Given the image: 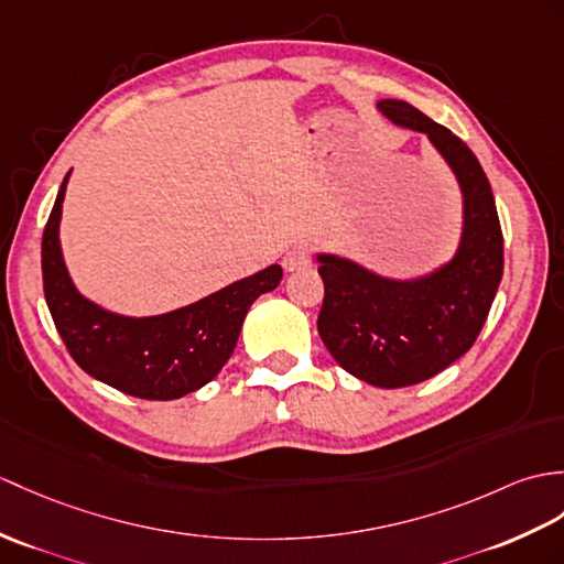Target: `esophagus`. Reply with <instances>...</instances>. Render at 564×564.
<instances>
[{
	"mask_svg": "<svg viewBox=\"0 0 564 564\" xmlns=\"http://www.w3.org/2000/svg\"><path fill=\"white\" fill-rule=\"evenodd\" d=\"M310 261H312L310 247L307 245H293L283 257V269L285 271H303V269L310 267Z\"/></svg>",
	"mask_w": 564,
	"mask_h": 564,
	"instance_id": "1",
	"label": "esophagus"
}]
</instances>
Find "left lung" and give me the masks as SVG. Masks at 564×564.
<instances>
[{"instance_id": "8db88e82", "label": "left lung", "mask_w": 564, "mask_h": 564, "mask_svg": "<svg viewBox=\"0 0 564 564\" xmlns=\"http://www.w3.org/2000/svg\"><path fill=\"white\" fill-rule=\"evenodd\" d=\"M379 110L427 134L464 192L459 252L425 279L389 281L348 259L319 254L324 346L352 377L399 389L435 377L476 344L502 281L505 247L490 182L474 151L409 102L387 98Z\"/></svg>"}]
</instances>
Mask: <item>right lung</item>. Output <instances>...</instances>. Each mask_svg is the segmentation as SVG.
I'll use <instances>...</instances> for the list:
<instances>
[{"instance_id": "1", "label": "right lung", "mask_w": 564, "mask_h": 564, "mask_svg": "<svg viewBox=\"0 0 564 564\" xmlns=\"http://www.w3.org/2000/svg\"><path fill=\"white\" fill-rule=\"evenodd\" d=\"M64 177L43 232V291L57 332L78 368L129 397L170 401L208 384L238 344L245 314L281 283L273 264L199 303L161 317H120L76 293L59 252Z\"/></svg>"}]
</instances>
